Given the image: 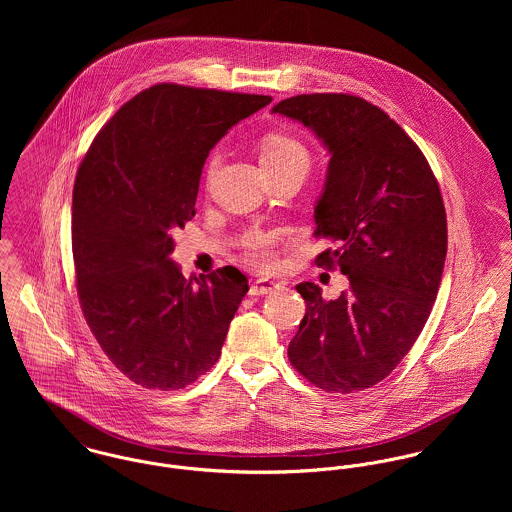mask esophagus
Wrapping results in <instances>:
<instances>
[{
  "mask_svg": "<svg viewBox=\"0 0 512 512\" xmlns=\"http://www.w3.org/2000/svg\"><path fill=\"white\" fill-rule=\"evenodd\" d=\"M278 288V284L276 282H272V280H266V278H260V280H256V282H252V286H250V295H266V293L274 292Z\"/></svg>",
  "mask_w": 512,
  "mask_h": 512,
  "instance_id": "1",
  "label": "esophagus"
}]
</instances>
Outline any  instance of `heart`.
Segmentation results:
<instances>
[{
    "mask_svg": "<svg viewBox=\"0 0 512 512\" xmlns=\"http://www.w3.org/2000/svg\"><path fill=\"white\" fill-rule=\"evenodd\" d=\"M219 161L220 153L217 149L211 153V157L207 161V169H205L207 181L215 175ZM307 161H309L307 149L286 134H270L260 144V163L262 165H293V163H307ZM272 242L274 240L266 234H256V236L248 238L246 248H248L250 258L256 264L266 266L272 260Z\"/></svg>",
    "mask_w": 512,
    "mask_h": 512,
    "instance_id": "b5f03b06",
    "label": "heart"
}]
</instances>
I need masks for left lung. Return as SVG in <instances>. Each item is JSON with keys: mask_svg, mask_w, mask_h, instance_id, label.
Wrapping results in <instances>:
<instances>
[{"mask_svg": "<svg viewBox=\"0 0 512 512\" xmlns=\"http://www.w3.org/2000/svg\"><path fill=\"white\" fill-rule=\"evenodd\" d=\"M309 128L327 149L315 236L335 244L317 266H337L349 290L307 303L288 347L293 368L327 392L384 380L422 333L438 295L447 220L428 159L386 112L351 94H299L272 108Z\"/></svg>", "mask_w": 512, "mask_h": 512, "instance_id": "obj_1", "label": "left lung"}]
</instances>
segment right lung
Here are the masks:
<instances>
[{"label": "right lung", "mask_w": 512, "mask_h": 512, "mask_svg": "<svg viewBox=\"0 0 512 512\" xmlns=\"http://www.w3.org/2000/svg\"><path fill=\"white\" fill-rule=\"evenodd\" d=\"M270 102L155 84L114 114L78 167V301L112 365L144 388H185L219 361L248 280L232 266L185 278L169 258L171 232L195 217L209 151Z\"/></svg>", "instance_id": "obj_1"}]
</instances>
